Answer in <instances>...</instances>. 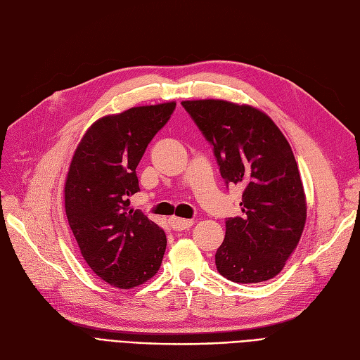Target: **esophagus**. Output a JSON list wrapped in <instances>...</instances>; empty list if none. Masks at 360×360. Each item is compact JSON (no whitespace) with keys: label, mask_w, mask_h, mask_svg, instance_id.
<instances>
[{"label":"esophagus","mask_w":360,"mask_h":360,"mask_svg":"<svg viewBox=\"0 0 360 360\" xmlns=\"http://www.w3.org/2000/svg\"><path fill=\"white\" fill-rule=\"evenodd\" d=\"M169 225H171L172 230L181 231V230H184V228L192 226L193 221L192 219H183V217H177V216H172V217H169Z\"/></svg>","instance_id":"obj_1"}]
</instances>
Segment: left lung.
Segmentation results:
<instances>
[{
	"label": "left lung",
	"mask_w": 360,
	"mask_h": 360,
	"mask_svg": "<svg viewBox=\"0 0 360 360\" xmlns=\"http://www.w3.org/2000/svg\"><path fill=\"white\" fill-rule=\"evenodd\" d=\"M213 146L226 184L243 188L242 214L228 217L216 269L237 284L275 278L297 248L307 197L287 138L266 112L221 99L183 101Z\"/></svg>",
	"instance_id": "8db88e82"
}]
</instances>
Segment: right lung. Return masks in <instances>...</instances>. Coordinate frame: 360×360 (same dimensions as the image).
Returning a JSON list of instances; mask_svg holds the SVG:
<instances>
[{
    "label": "right lung",
    "mask_w": 360,
    "mask_h": 360,
    "mask_svg": "<svg viewBox=\"0 0 360 360\" xmlns=\"http://www.w3.org/2000/svg\"><path fill=\"white\" fill-rule=\"evenodd\" d=\"M176 102L135 106L86 129L64 183V209L81 255L111 287L129 290L153 278L167 236L130 207L139 191L136 167Z\"/></svg>",
    "instance_id": "obj_1"
}]
</instances>
